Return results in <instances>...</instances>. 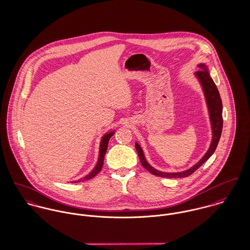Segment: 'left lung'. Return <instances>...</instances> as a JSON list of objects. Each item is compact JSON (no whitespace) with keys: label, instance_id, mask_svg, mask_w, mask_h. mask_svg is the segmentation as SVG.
Returning a JSON list of instances; mask_svg holds the SVG:
<instances>
[{"label":"left lung","instance_id":"obj_1","mask_svg":"<svg viewBox=\"0 0 250 250\" xmlns=\"http://www.w3.org/2000/svg\"><path fill=\"white\" fill-rule=\"evenodd\" d=\"M199 67V71L195 72V77L200 83L202 86V90L204 92L205 100L207 103V107L209 110L210 115V121L212 126V133L213 138L211 145L208 149V151L205 153V155L202 157V159L195 164L190 168L181 171V172H163L156 168H154L152 166H150L143 154V149L140 146V144L136 143V149L138 151L141 163L143 167L146 168L150 173L160 176V177H166V178H183L191 175L195 170H197L213 154H214L217 143L219 142L221 132H222V125H223V119H222V102L220 99V95L218 92V89L213 81V79L210 76V73L208 70V66L205 63H199L197 65Z\"/></svg>","mask_w":250,"mask_h":250}]
</instances>
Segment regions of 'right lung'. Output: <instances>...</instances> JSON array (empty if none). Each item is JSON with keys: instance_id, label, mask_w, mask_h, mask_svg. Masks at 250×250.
Instances as JSON below:
<instances>
[{"instance_id": "add662e5", "label": "right lung", "mask_w": 250, "mask_h": 250, "mask_svg": "<svg viewBox=\"0 0 250 250\" xmlns=\"http://www.w3.org/2000/svg\"><path fill=\"white\" fill-rule=\"evenodd\" d=\"M114 132L111 131V132H108L107 134H105L103 137H102V140H101V143H100V149H99V157H98V162L95 166V167L93 168V170L87 174L85 177L83 178L80 179L78 181H75V182H72V183H77V182H83L85 180H89V179H92L94 176L97 175L98 172L101 171L102 169V167L104 165V158H105V155H106V152H107V144H108V141L109 139L111 138V136H113Z\"/></svg>"}]
</instances>
